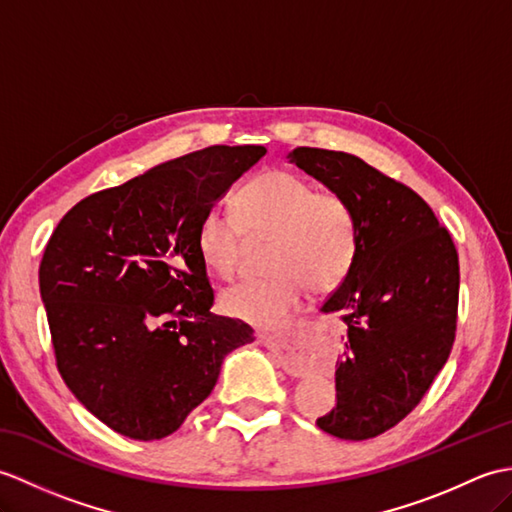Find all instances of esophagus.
I'll use <instances>...</instances> for the list:
<instances>
[{"instance_id": "34e87169", "label": "esophagus", "mask_w": 512, "mask_h": 512, "mask_svg": "<svg viewBox=\"0 0 512 512\" xmlns=\"http://www.w3.org/2000/svg\"><path fill=\"white\" fill-rule=\"evenodd\" d=\"M257 341L264 343L266 347H273V350H279V347H281L275 336H268V334H257ZM281 365H284L286 372L292 374V376H303L310 367L308 358L301 356V354H297V356H286L284 354V356H281Z\"/></svg>"}]
</instances>
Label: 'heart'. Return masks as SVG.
I'll return each mask as SVG.
<instances>
[{
  "mask_svg": "<svg viewBox=\"0 0 512 512\" xmlns=\"http://www.w3.org/2000/svg\"><path fill=\"white\" fill-rule=\"evenodd\" d=\"M237 217L206 211L198 226L204 266L231 279L246 237H273L268 268L222 292V308L255 328L277 330L312 292H330L350 273L358 248L354 209L336 193H323L290 171H264L237 195Z\"/></svg>",
  "mask_w": 512,
  "mask_h": 512,
  "instance_id": "heart-1",
  "label": "heart"
}]
</instances>
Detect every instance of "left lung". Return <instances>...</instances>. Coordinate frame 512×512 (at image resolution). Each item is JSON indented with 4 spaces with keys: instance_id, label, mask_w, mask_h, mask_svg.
I'll use <instances>...</instances> for the list:
<instances>
[{
    "instance_id": "obj_1",
    "label": "left lung",
    "mask_w": 512,
    "mask_h": 512,
    "mask_svg": "<svg viewBox=\"0 0 512 512\" xmlns=\"http://www.w3.org/2000/svg\"><path fill=\"white\" fill-rule=\"evenodd\" d=\"M354 209L358 248L350 273L323 303L347 328L336 361V405L317 420L341 440L394 427L447 363L458 321V250L431 206L405 184L345 151L288 154Z\"/></svg>"
}]
</instances>
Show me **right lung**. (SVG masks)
I'll return each instance as SVG.
<instances>
[{
  "label": "right lung",
  "mask_w": 512,
  "mask_h": 512,
  "mask_svg": "<svg viewBox=\"0 0 512 512\" xmlns=\"http://www.w3.org/2000/svg\"><path fill=\"white\" fill-rule=\"evenodd\" d=\"M262 145H213L90 195L63 215L39 266L57 367L92 416L160 440L211 394L250 325L215 317L198 226Z\"/></svg>",
  "instance_id": "obj_1"
}]
</instances>
